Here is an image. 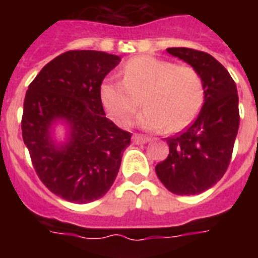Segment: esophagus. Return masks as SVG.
<instances>
[{
    "label": "esophagus",
    "instance_id": "1",
    "mask_svg": "<svg viewBox=\"0 0 258 258\" xmlns=\"http://www.w3.org/2000/svg\"><path fill=\"white\" fill-rule=\"evenodd\" d=\"M150 141H151L150 138L142 137V135H134L133 137V142L135 145H145V143H147V142Z\"/></svg>",
    "mask_w": 258,
    "mask_h": 258
}]
</instances>
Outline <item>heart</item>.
Segmentation results:
<instances>
[{"mask_svg":"<svg viewBox=\"0 0 258 258\" xmlns=\"http://www.w3.org/2000/svg\"><path fill=\"white\" fill-rule=\"evenodd\" d=\"M124 80L107 79L100 87L101 103L113 121L128 125L142 105L138 124L149 131H180L194 120L204 101L200 74L191 67L151 56L130 60Z\"/></svg>","mask_w":258,"mask_h":258,"instance_id":"heart-1","label":"heart"}]
</instances>
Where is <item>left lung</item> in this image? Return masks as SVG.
<instances>
[{"instance_id":"1","label":"left lung","mask_w":258,"mask_h":258,"mask_svg":"<svg viewBox=\"0 0 258 258\" xmlns=\"http://www.w3.org/2000/svg\"><path fill=\"white\" fill-rule=\"evenodd\" d=\"M167 52L200 74L204 105L184 133L167 139L169 157L158 163L155 172L169 191L194 196L213 187L230 163L240 125L238 95L232 76L209 53L190 48Z\"/></svg>"}]
</instances>
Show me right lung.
I'll return each mask as SVG.
<instances>
[{
    "mask_svg": "<svg viewBox=\"0 0 258 258\" xmlns=\"http://www.w3.org/2000/svg\"><path fill=\"white\" fill-rule=\"evenodd\" d=\"M120 60L100 50H70L48 62L26 91L22 139L38 178L62 200H99L116 178L131 134L105 117L100 87ZM57 125L66 130L62 141Z\"/></svg>",
    "mask_w": 258,
    "mask_h": 258,
    "instance_id": "right-lung-1",
    "label": "right lung"
}]
</instances>
